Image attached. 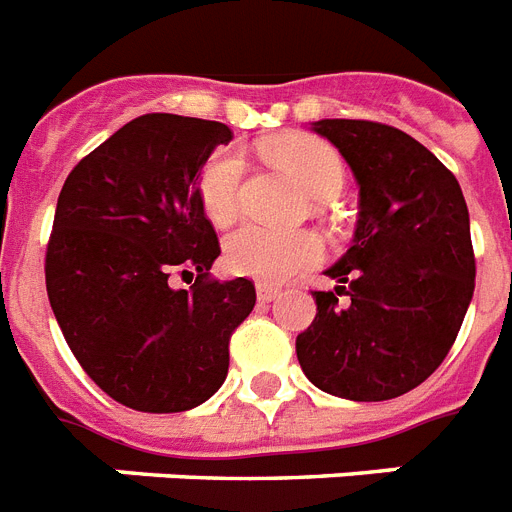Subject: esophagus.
I'll return each mask as SVG.
<instances>
[{
	"mask_svg": "<svg viewBox=\"0 0 512 512\" xmlns=\"http://www.w3.org/2000/svg\"><path fill=\"white\" fill-rule=\"evenodd\" d=\"M256 295H259L261 303H272L274 298L280 295V287L269 285V282H259V285H256Z\"/></svg>",
	"mask_w": 512,
	"mask_h": 512,
	"instance_id": "obj_1",
	"label": "esophagus"
}]
</instances>
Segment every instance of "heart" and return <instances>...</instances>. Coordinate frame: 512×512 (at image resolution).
<instances>
[{
	"mask_svg": "<svg viewBox=\"0 0 512 512\" xmlns=\"http://www.w3.org/2000/svg\"><path fill=\"white\" fill-rule=\"evenodd\" d=\"M264 154L285 167L316 201L335 198L345 185V162L335 146L316 135H280L264 143ZM243 156L219 149L198 172L196 196L211 225L225 227L240 211ZM324 243L311 230H272L243 225L225 240V264L232 274L261 282H282L322 264Z\"/></svg>",
	"mask_w": 512,
	"mask_h": 512,
	"instance_id": "b5f03b06",
	"label": "heart"
}]
</instances>
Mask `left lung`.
I'll return each mask as SVG.
<instances>
[{
  "mask_svg": "<svg viewBox=\"0 0 512 512\" xmlns=\"http://www.w3.org/2000/svg\"><path fill=\"white\" fill-rule=\"evenodd\" d=\"M361 185L356 243L314 290L316 316L295 337L319 390L377 403L429 379L453 348L476 285L468 206L458 180L403 130L322 120Z\"/></svg>",
  "mask_w": 512,
  "mask_h": 512,
  "instance_id": "8db88e82",
  "label": "left lung"
}]
</instances>
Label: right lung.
<instances>
[{
	"mask_svg": "<svg viewBox=\"0 0 512 512\" xmlns=\"http://www.w3.org/2000/svg\"><path fill=\"white\" fill-rule=\"evenodd\" d=\"M232 130L141 114L83 156L57 198L46 293L73 356L117 403L180 413L209 400L230 337L256 303L246 277L219 282L222 248L196 196L198 172ZM188 291L171 282L192 279Z\"/></svg>",
	"mask_w": 512,
	"mask_h": 512,
	"instance_id": "1",
	"label": "right lung"
}]
</instances>
